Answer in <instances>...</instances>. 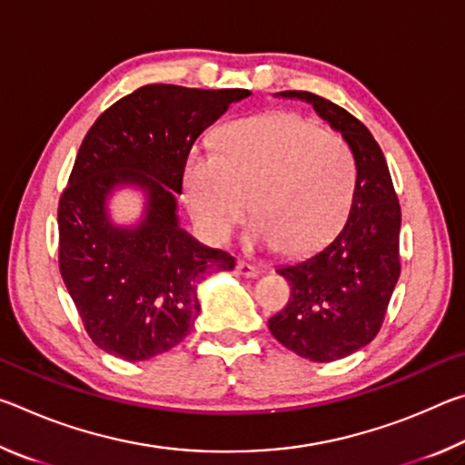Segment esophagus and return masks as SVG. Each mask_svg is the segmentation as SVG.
I'll return each mask as SVG.
<instances>
[{"label": "esophagus", "instance_id": "1", "mask_svg": "<svg viewBox=\"0 0 465 465\" xmlns=\"http://www.w3.org/2000/svg\"><path fill=\"white\" fill-rule=\"evenodd\" d=\"M235 269H238L242 277H248V279H254V277H258V274H261V266L250 264L246 261H240L238 264H235Z\"/></svg>", "mask_w": 465, "mask_h": 465}]
</instances>
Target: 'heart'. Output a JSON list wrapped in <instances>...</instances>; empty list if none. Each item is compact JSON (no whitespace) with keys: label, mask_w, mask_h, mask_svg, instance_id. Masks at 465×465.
<instances>
[{"label":"heart","mask_w":465,"mask_h":465,"mask_svg":"<svg viewBox=\"0 0 465 465\" xmlns=\"http://www.w3.org/2000/svg\"><path fill=\"white\" fill-rule=\"evenodd\" d=\"M183 183L188 211L211 242H225L252 209V243L305 254L344 223L357 162L342 137L295 113H271L225 127L215 152L188 157Z\"/></svg>","instance_id":"heart-1"}]
</instances>
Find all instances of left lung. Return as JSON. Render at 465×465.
<instances>
[{"mask_svg":"<svg viewBox=\"0 0 465 465\" xmlns=\"http://www.w3.org/2000/svg\"><path fill=\"white\" fill-rule=\"evenodd\" d=\"M281 96L310 102L342 133L357 162L349 219L318 254L277 271L291 285V297L269 320L282 346L303 359L330 363L363 349L380 332L402 269V211L381 147L357 116L312 92L287 90Z\"/></svg>","mask_w":465,"mask_h":465,"instance_id":"obj_1","label":"left lung"}]
</instances>
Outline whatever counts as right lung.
<instances>
[{
	"instance_id": "add662e5",
	"label": "right lung",
	"mask_w": 465,
	"mask_h": 465,
	"mask_svg": "<svg viewBox=\"0 0 465 465\" xmlns=\"http://www.w3.org/2000/svg\"><path fill=\"white\" fill-rule=\"evenodd\" d=\"M250 94L147 84L85 133L59 199V271L85 332L110 355L147 361L174 349L201 312V279L235 266L232 254L180 230L174 196L196 137ZM119 183L148 191L135 231L105 219V196Z\"/></svg>"
}]
</instances>
